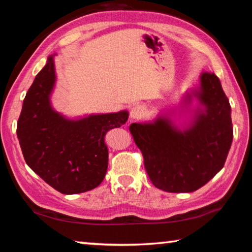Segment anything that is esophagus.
I'll return each instance as SVG.
<instances>
[{"instance_id":"1","label":"esophagus","mask_w":252,"mask_h":252,"mask_svg":"<svg viewBox=\"0 0 252 252\" xmlns=\"http://www.w3.org/2000/svg\"><path fill=\"white\" fill-rule=\"evenodd\" d=\"M147 112L146 106L142 104H135L131 108L130 110V118L131 120H138V119H141L144 114Z\"/></svg>"}]
</instances>
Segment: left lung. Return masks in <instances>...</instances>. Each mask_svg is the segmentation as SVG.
I'll list each match as a JSON object with an SVG mask.
<instances>
[{
	"instance_id": "left-lung-1",
	"label": "left lung",
	"mask_w": 252,
	"mask_h": 252,
	"mask_svg": "<svg viewBox=\"0 0 252 252\" xmlns=\"http://www.w3.org/2000/svg\"><path fill=\"white\" fill-rule=\"evenodd\" d=\"M177 108L178 116L188 114L187 122H175ZM129 130L153 186L167 192H193L223 168L233 139L231 106L218 76L204 72L176 109L132 123Z\"/></svg>"
}]
</instances>
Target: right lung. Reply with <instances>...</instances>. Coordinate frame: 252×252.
<instances>
[{"label":"right lung","mask_w":252,"mask_h":252,"mask_svg":"<svg viewBox=\"0 0 252 252\" xmlns=\"http://www.w3.org/2000/svg\"><path fill=\"white\" fill-rule=\"evenodd\" d=\"M36 74L24 97L16 134L27 164L59 192L82 193L100 185L108 169L106 131L125 125L126 110L69 118L53 108L54 57Z\"/></svg>","instance_id":"1"}]
</instances>
